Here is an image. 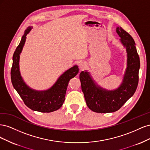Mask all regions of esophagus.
<instances>
[{"instance_id": "obj_1", "label": "esophagus", "mask_w": 150, "mask_h": 150, "mask_svg": "<svg viewBox=\"0 0 150 150\" xmlns=\"http://www.w3.org/2000/svg\"><path fill=\"white\" fill-rule=\"evenodd\" d=\"M78 66H79V69H83L84 67H85L86 64H85L84 62H81L79 63V65Z\"/></svg>"}]
</instances>
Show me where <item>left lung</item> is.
<instances>
[{"instance_id": "left-lung-1", "label": "left lung", "mask_w": 150, "mask_h": 150, "mask_svg": "<svg viewBox=\"0 0 150 150\" xmlns=\"http://www.w3.org/2000/svg\"><path fill=\"white\" fill-rule=\"evenodd\" d=\"M116 33L127 52V67L119 87L115 90H107L99 86L87 71H82L79 74L87 106L96 112H112L120 110L133 96L138 84L140 61L134 40L121 27L116 28Z\"/></svg>"}]
</instances>
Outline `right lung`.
I'll list each match as a JSON object with an SVG mask.
<instances>
[{
    "label": "right lung",
    "mask_w": 150,
    "mask_h": 150,
    "mask_svg": "<svg viewBox=\"0 0 150 150\" xmlns=\"http://www.w3.org/2000/svg\"><path fill=\"white\" fill-rule=\"evenodd\" d=\"M33 27H28L22 37L21 42L13 53L11 68V81L13 88L25 105L32 110L50 112L59 110L65 100L66 93L71 79L79 72V68L74 66L64 72L51 88L45 91H36L27 85L21 76L19 71L20 54L25 42L26 35Z\"/></svg>",
    "instance_id": "add662e5"
}]
</instances>
